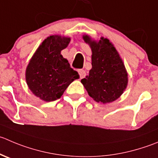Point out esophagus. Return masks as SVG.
<instances>
[{
    "label": "esophagus",
    "instance_id": "34e87169",
    "mask_svg": "<svg viewBox=\"0 0 158 158\" xmlns=\"http://www.w3.org/2000/svg\"><path fill=\"white\" fill-rule=\"evenodd\" d=\"M78 73H79V76H80L81 79L84 78L85 76V71L83 69H79L78 70Z\"/></svg>",
    "mask_w": 158,
    "mask_h": 158
}]
</instances>
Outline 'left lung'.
I'll return each mask as SVG.
<instances>
[{"instance_id": "1", "label": "left lung", "mask_w": 158, "mask_h": 158, "mask_svg": "<svg viewBox=\"0 0 158 158\" xmlns=\"http://www.w3.org/2000/svg\"><path fill=\"white\" fill-rule=\"evenodd\" d=\"M82 38L91 48L92 69L81 82L96 102H113L127 86L128 75L123 60L107 38L101 37L97 42L87 35Z\"/></svg>"}]
</instances>
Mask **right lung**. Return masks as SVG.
<instances>
[{
	"label": "right lung",
	"mask_w": 158,
	"mask_h": 158,
	"mask_svg": "<svg viewBox=\"0 0 158 158\" xmlns=\"http://www.w3.org/2000/svg\"><path fill=\"white\" fill-rule=\"evenodd\" d=\"M70 38L51 35L42 42L31 59L25 72L27 85L35 96L46 102L59 99L71 82L79 78L61 51Z\"/></svg>",
	"instance_id": "1"
}]
</instances>
